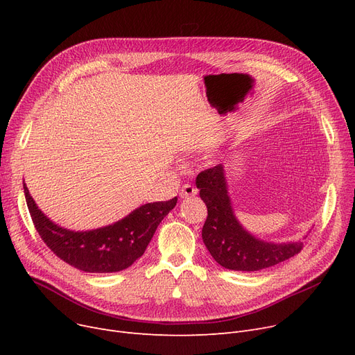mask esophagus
Returning a JSON list of instances; mask_svg holds the SVG:
<instances>
[{"instance_id": "1", "label": "esophagus", "mask_w": 355, "mask_h": 355, "mask_svg": "<svg viewBox=\"0 0 355 355\" xmlns=\"http://www.w3.org/2000/svg\"><path fill=\"white\" fill-rule=\"evenodd\" d=\"M197 194V189L191 184H184L181 190H180V197L181 198H189V197H194Z\"/></svg>"}]
</instances>
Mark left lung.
Wrapping results in <instances>:
<instances>
[{"instance_id": "left-lung-1", "label": "left lung", "mask_w": 355, "mask_h": 355, "mask_svg": "<svg viewBox=\"0 0 355 355\" xmlns=\"http://www.w3.org/2000/svg\"><path fill=\"white\" fill-rule=\"evenodd\" d=\"M201 200L207 206L202 241L216 262L230 270L256 272L275 266L302 250V243L275 245L249 234L233 214L225 170L216 165L196 178Z\"/></svg>"}]
</instances>
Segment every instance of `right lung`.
Returning <instances> with one entry per match:
<instances>
[{
    "label": "right lung",
    "instance_id": "obj_1",
    "mask_svg": "<svg viewBox=\"0 0 355 355\" xmlns=\"http://www.w3.org/2000/svg\"><path fill=\"white\" fill-rule=\"evenodd\" d=\"M24 194L34 227L46 246L67 265L89 273H112L129 268L144 254L161 220L177 204V197L148 202L115 225L71 232L54 225L39 210L26 184Z\"/></svg>",
    "mask_w": 355,
    "mask_h": 355
}]
</instances>
